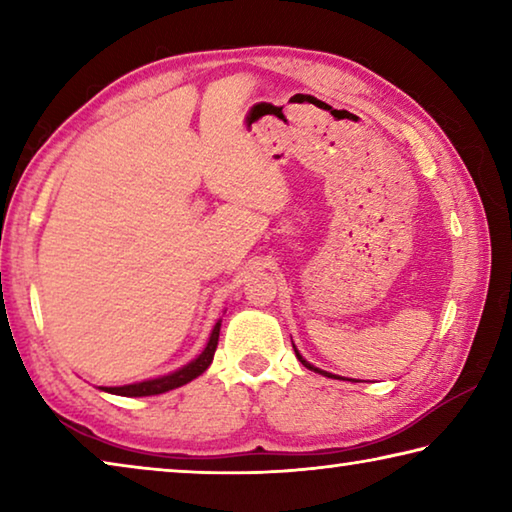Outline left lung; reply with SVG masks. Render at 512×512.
I'll return each instance as SVG.
<instances>
[{"label": "left lung", "mask_w": 512, "mask_h": 512, "mask_svg": "<svg viewBox=\"0 0 512 512\" xmlns=\"http://www.w3.org/2000/svg\"><path fill=\"white\" fill-rule=\"evenodd\" d=\"M293 350H296V345H293ZM296 357H298V361L302 363V366L305 368H309V370H314V372H320V375H325V377H332V379H341V377H336V375H332V372H325V370H320V368H316V366H311L309 361H305L302 359V354L296 350Z\"/></svg>", "instance_id": "8db88e82"}]
</instances>
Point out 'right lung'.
Segmentation results:
<instances>
[{
  "mask_svg": "<svg viewBox=\"0 0 512 512\" xmlns=\"http://www.w3.org/2000/svg\"><path fill=\"white\" fill-rule=\"evenodd\" d=\"M219 332H221V320L214 325L205 350L198 354L192 363H187V366H183L180 370L169 372V375H164V377L137 381V384H128V386H101V391L112 393V395H124V397H146V395H160V393L173 391V388H178V386H185L187 381L196 379L198 375H203V372L210 368L214 352H216V345H219Z\"/></svg>",
  "mask_w": 512,
  "mask_h": 512,
  "instance_id": "1",
  "label": "right lung"
}]
</instances>
